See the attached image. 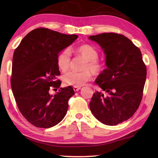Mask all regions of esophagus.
Masks as SVG:
<instances>
[{
    "label": "esophagus",
    "mask_w": 158,
    "mask_h": 158,
    "mask_svg": "<svg viewBox=\"0 0 158 158\" xmlns=\"http://www.w3.org/2000/svg\"><path fill=\"white\" fill-rule=\"evenodd\" d=\"M81 89V87H73V90L74 91H79Z\"/></svg>",
    "instance_id": "esophagus-1"
}]
</instances>
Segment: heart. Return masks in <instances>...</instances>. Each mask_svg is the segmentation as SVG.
Segmentation results:
<instances>
[{
    "mask_svg": "<svg viewBox=\"0 0 158 158\" xmlns=\"http://www.w3.org/2000/svg\"><path fill=\"white\" fill-rule=\"evenodd\" d=\"M77 55L85 59L82 66V71H68L62 77V81L66 85L73 87H81L91 79L92 73L99 75L104 70L105 66L102 61H99L98 52L94 47L89 44H81L74 50ZM70 52L65 49L59 52L57 56V65L62 71L67 70L70 64Z\"/></svg>",
    "mask_w": 158,
    "mask_h": 158,
    "instance_id": "b5f03b06",
    "label": "heart"
}]
</instances>
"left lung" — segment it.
<instances>
[{
    "label": "left lung",
    "mask_w": 158,
    "mask_h": 158,
    "mask_svg": "<svg viewBox=\"0 0 158 158\" xmlns=\"http://www.w3.org/2000/svg\"><path fill=\"white\" fill-rule=\"evenodd\" d=\"M101 47L106 69L95 80L100 90L89 104L92 114L108 126H116L131 117L143 97L146 67L139 49L126 36L109 32L88 38Z\"/></svg>",
    "instance_id": "obj_1"
}]
</instances>
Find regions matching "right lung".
<instances>
[{
    "mask_svg": "<svg viewBox=\"0 0 158 158\" xmlns=\"http://www.w3.org/2000/svg\"><path fill=\"white\" fill-rule=\"evenodd\" d=\"M78 38L46 28L32 30L21 40L12 59L11 87L19 109L38 128H50L64 119L75 92L60 88L57 56ZM52 88L59 92L51 95Z\"/></svg>",
    "mask_w": 158,
    "mask_h": 158,
    "instance_id": "1",
    "label": "right lung"
}]
</instances>
